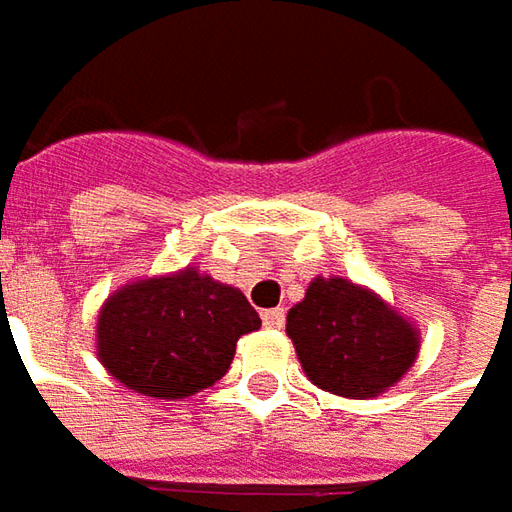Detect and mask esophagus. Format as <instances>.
I'll return each mask as SVG.
<instances>
[{"label": "esophagus", "instance_id": "esophagus-1", "mask_svg": "<svg viewBox=\"0 0 512 512\" xmlns=\"http://www.w3.org/2000/svg\"><path fill=\"white\" fill-rule=\"evenodd\" d=\"M262 321L267 329H281L284 327V310H281V307H276V310H264Z\"/></svg>", "mask_w": 512, "mask_h": 512}]
</instances>
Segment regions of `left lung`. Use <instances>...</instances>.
<instances>
[{
    "label": "left lung",
    "mask_w": 512,
    "mask_h": 512,
    "mask_svg": "<svg viewBox=\"0 0 512 512\" xmlns=\"http://www.w3.org/2000/svg\"><path fill=\"white\" fill-rule=\"evenodd\" d=\"M287 335L318 389L352 400L377 397L411 369L420 332L383 298L352 281H310L287 312Z\"/></svg>",
    "instance_id": "obj_1"
}]
</instances>
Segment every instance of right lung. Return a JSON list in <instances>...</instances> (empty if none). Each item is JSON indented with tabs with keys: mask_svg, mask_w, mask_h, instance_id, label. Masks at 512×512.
<instances>
[{
	"mask_svg": "<svg viewBox=\"0 0 512 512\" xmlns=\"http://www.w3.org/2000/svg\"><path fill=\"white\" fill-rule=\"evenodd\" d=\"M262 327L242 290L197 267L123 284L98 312V358L126 389L183 400L228 372L236 341Z\"/></svg>",
	"mask_w": 512,
	"mask_h": 512,
	"instance_id": "1",
	"label": "right lung"
}]
</instances>
